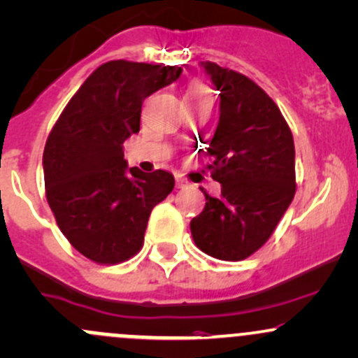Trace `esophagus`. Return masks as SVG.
Listing matches in <instances>:
<instances>
[{
  "label": "esophagus",
  "mask_w": 358,
  "mask_h": 358,
  "mask_svg": "<svg viewBox=\"0 0 358 358\" xmlns=\"http://www.w3.org/2000/svg\"><path fill=\"white\" fill-rule=\"evenodd\" d=\"M187 185H188V180L185 178V176L176 175V187H178V188H185Z\"/></svg>",
  "instance_id": "obj_1"
}]
</instances>
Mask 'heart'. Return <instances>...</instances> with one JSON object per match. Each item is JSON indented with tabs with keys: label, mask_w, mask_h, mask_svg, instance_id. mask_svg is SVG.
Here are the masks:
<instances>
[{
	"label": "heart",
	"mask_w": 358,
	"mask_h": 358,
	"mask_svg": "<svg viewBox=\"0 0 358 358\" xmlns=\"http://www.w3.org/2000/svg\"><path fill=\"white\" fill-rule=\"evenodd\" d=\"M187 95H195V96L207 95V88H206V85L200 83V81H194V83L188 85V88H187Z\"/></svg>",
	"instance_id": "1"
}]
</instances>
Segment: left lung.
<instances>
[{
	"instance_id": "8db88e82",
	"label": "left lung",
	"mask_w": 358,
	"mask_h": 358,
	"mask_svg": "<svg viewBox=\"0 0 358 358\" xmlns=\"http://www.w3.org/2000/svg\"><path fill=\"white\" fill-rule=\"evenodd\" d=\"M221 92V115L206 156L222 185L207 192L206 207L192 219L195 245L226 262L251 257L268 241L296 194V149L277 103L245 74L215 62L203 64Z\"/></svg>"
}]
</instances>
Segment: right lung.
Listing matches in <instances>:
<instances>
[{
  "instance_id": "obj_1",
  "label": "right lung",
  "mask_w": 358,
  "mask_h": 358,
  "mask_svg": "<svg viewBox=\"0 0 358 358\" xmlns=\"http://www.w3.org/2000/svg\"><path fill=\"white\" fill-rule=\"evenodd\" d=\"M180 73V66L105 62L86 78L47 137V202L71 246L98 265L139 253L149 214L175 187L168 171L127 170L124 141L139 132L143 101Z\"/></svg>"
}]
</instances>
